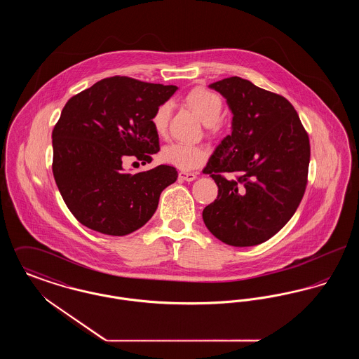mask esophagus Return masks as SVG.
<instances>
[{
    "instance_id": "esophagus-1",
    "label": "esophagus",
    "mask_w": 359,
    "mask_h": 359,
    "mask_svg": "<svg viewBox=\"0 0 359 359\" xmlns=\"http://www.w3.org/2000/svg\"><path fill=\"white\" fill-rule=\"evenodd\" d=\"M179 179L180 180H186V182H192L196 179V173L192 172H180L179 173Z\"/></svg>"
}]
</instances>
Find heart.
<instances>
[{
	"mask_svg": "<svg viewBox=\"0 0 359 359\" xmlns=\"http://www.w3.org/2000/svg\"><path fill=\"white\" fill-rule=\"evenodd\" d=\"M184 101L207 126L215 125L222 117V100L219 98V95L210 90L194 88L186 95ZM170 116L171 103L163 102L157 106L152 116V126L157 135L165 133ZM207 154H208L203 147L184 142H172L163 148L160 157L164 163L179 170L191 171L205 163Z\"/></svg>",
	"mask_w": 359,
	"mask_h": 359,
	"instance_id": "1",
	"label": "heart"
}]
</instances>
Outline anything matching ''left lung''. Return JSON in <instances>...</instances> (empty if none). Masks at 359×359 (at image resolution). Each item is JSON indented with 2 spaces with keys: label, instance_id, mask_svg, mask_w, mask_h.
I'll return each mask as SVG.
<instances>
[{
  "label": "left lung",
  "instance_id": "obj_1",
  "mask_svg": "<svg viewBox=\"0 0 359 359\" xmlns=\"http://www.w3.org/2000/svg\"><path fill=\"white\" fill-rule=\"evenodd\" d=\"M208 87L226 100L233 121L231 135L219 142L203 170L218 186L217 199L203 210V221L227 245L255 246L272 238L300 205L307 186L309 138L284 97L239 76Z\"/></svg>",
  "mask_w": 359,
  "mask_h": 359
}]
</instances>
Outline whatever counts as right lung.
<instances>
[{
	"mask_svg": "<svg viewBox=\"0 0 359 359\" xmlns=\"http://www.w3.org/2000/svg\"><path fill=\"white\" fill-rule=\"evenodd\" d=\"M176 86L106 78L74 95L52 132V172L72 215L107 236H126L148 222L160 194L177 179L176 168L158 165L128 173L125 156L144 164L160 151L152 116Z\"/></svg>",
	"mask_w": 359,
	"mask_h": 359,
	"instance_id": "1",
	"label": "right lung"
}]
</instances>
